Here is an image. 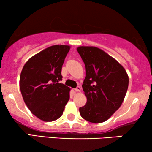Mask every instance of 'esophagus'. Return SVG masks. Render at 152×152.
<instances>
[{
	"label": "esophagus",
	"mask_w": 152,
	"mask_h": 152,
	"mask_svg": "<svg viewBox=\"0 0 152 152\" xmlns=\"http://www.w3.org/2000/svg\"><path fill=\"white\" fill-rule=\"evenodd\" d=\"M75 91H76V92H80L81 91V88L80 86H77L76 88H75Z\"/></svg>",
	"instance_id": "obj_1"
}]
</instances>
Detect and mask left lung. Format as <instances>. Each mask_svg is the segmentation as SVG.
Segmentation results:
<instances>
[{
    "mask_svg": "<svg viewBox=\"0 0 152 152\" xmlns=\"http://www.w3.org/2000/svg\"><path fill=\"white\" fill-rule=\"evenodd\" d=\"M86 66L82 84L86 104L80 108L82 117L93 123L107 120L123 102L129 77L121 64L102 50L93 46L77 48Z\"/></svg>",
    "mask_w": 152,
    "mask_h": 152,
    "instance_id": "left-lung-1",
    "label": "left lung"
}]
</instances>
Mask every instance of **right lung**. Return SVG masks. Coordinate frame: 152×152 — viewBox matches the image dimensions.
Instances as JSON below:
<instances>
[{
	"mask_svg": "<svg viewBox=\"0 0 152 152\" xmlns=\"http://www.w3.org/2000/svg\"><path fill=\"white\" fill-rule=\"evenodd\" d=\"M67 45H55L32 56L20 72L19 86L23 100L39 119L57 120L70 99L69 87L59 83L61 68L70 50Z\"/></svg>",
	"mask_w": 152,
	"mask_h": 152,
	"instance_id": "1",
	"label": "right lung"
}]
</instances>
